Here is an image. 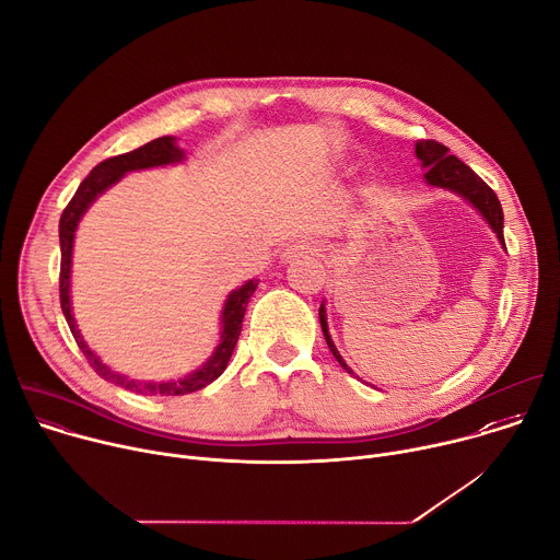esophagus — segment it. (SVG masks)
I'll return each instance as SVG.
<instances>
[{"mask_svg": "<svg viewBox=\"0 0 560 560\" xmlns=\"http://www.w3.org/2000/svg\"><path fill=\"white\" fill-rule=\"evenodd\" d=\"M320 252H323V244L318 240H298L284 248L280 258L282 262H291L306 256H320Z\"/></svg>", "mask_w": 560, "mask_h": 560, "instance_id": "1", "label": "esophagus"}]
</instances>
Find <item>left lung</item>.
<instances>
[{
  "instance_id": "1",
  "label": "left lung",
  "mask_w": 560,
  "mask_h": 560,
  "mask_svg": "<svg viewBox=\"0 0 560 560\" xmlns=\"http://www.w3.org/2000/svg\"><path fill=\"white\" fill-rule=\"evenodd\" d=\"M416 155L420 158L422 166L427 168L424 177L431 186H445V189L467 198L489 222V226L493 229V233L499 235V240L505 244V235H503V207L495 198V194L489 189V186L465 164L460 162L456 155H450V149L436 140H418L416 142ZM320 314V325H323V334L325 340L334 353V358L342 364V369H347L351 374V369L345 364L342 355L338 353L331 336H329V327H327V316H325V304H320L318 308Z\"/></svg>"
}]
</instances>
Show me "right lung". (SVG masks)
<instances>
[{"label":"right lung","instance_id":"1","mask_svg":"<svg viewBox=\"0 0 560 560\" xmlns=\"http://www.w3.org/2000/svg\"><path fill=\"white\" fill-rule=\"evenodd\" d=\"M184 158V153L175 147L173 138H158L151 140L149 144L129 151V153H121L115 158H108L104 162H100L86 177L84 182L78 186L75 196L71 198V202L67 205L65 213L59 218V246H61V267H59V304H61V312H65V318L71 327V334L78 342V347L82 349V353L86 355L89 364L95 369V374L104 381H110L124 389L142 394V396H184V394H191L198 392L207 385H211L222 371L229 364V358L235 349V342L240 338L242 331V320H244V312H246V304L248 298L254 295L258 282L248 280L244 287H240L237 291H233L224 304V312H222V340L215 349V353L198 369L194 371L191 376H186L182 381L175 383H136L124 378L115 371H110L82 340L80 331L75 329V320L71 314V298H69V284H71V256H73V237H75V229L80 218L84 215V211L89 209V205L102 194L106 191L110 184H115L124 173L129 171H138V168H149V166H162V164H173L179 162Z\"/></svg>","mask_w":560,"mask_h":560}]
</instances>
